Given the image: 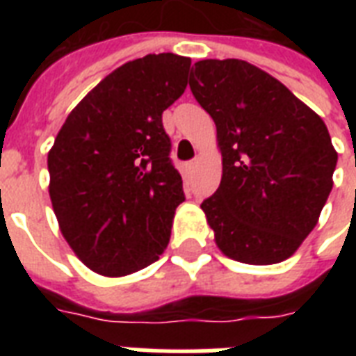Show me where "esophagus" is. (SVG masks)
Masks as SVG:
<instances>
[{
  "label": "esophagus",
  "mask_w": 356,
  "mask_h": 356,
  "mask_svg": "<svg viewBox=\"0 0 356 356\" xmlns=\"http://www.w3.org/2000/svg\"><path fill=\"white\" fill-rule=\"evenodd\" d=\"M186 168H188V172H195V168H197V161H190L188 164H186Z\"/></svg>",
  "instance_id": "34e87169"
}]
</instances>
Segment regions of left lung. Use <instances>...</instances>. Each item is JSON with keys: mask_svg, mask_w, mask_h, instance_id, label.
Instances as JSON below:
<instances>
[{"mask_svg": "<svg viewBox=\"0 0 356 356\" xmlns=\"http://www.w3.org/2000/svg\"><path fill=\"white\" fill-rule=\"evenodd\" d=\"M190 90L216 123L222 183L201 203L218 248L245 264L292 257L332 190L327 125L281 81L238 58H207Z\"/></svg>", "mask_w": 356, "mask_h": 356, "instance_id": "8db88e82", "label": "left lung"}]
</instances>
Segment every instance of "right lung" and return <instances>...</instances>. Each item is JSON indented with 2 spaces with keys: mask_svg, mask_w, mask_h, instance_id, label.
Returning a JSON list of instances; mask_svg holds the SVG:
<instances>
[{
  "mask_svg": "<svg viewBox=\"0 0 356 356\" xmlns=\"http://www.w3.org/2000/svg\"><path fill=\"white\" fill-rule=\"evenodd\" d=\"M190 63L159 53L114 70L70 113L47 153L58 227L96 273H134L170 242L184 192L162 113L183 96Z\"/></svg>",
  "mask_w": 356,
  "mask_h": 356,
  "instance_id": "1",
  "label": "right lung"
}]
</instances>
